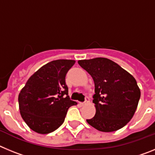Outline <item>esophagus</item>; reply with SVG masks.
I'll use <instances>...</instances> for the list:
<instances>
[{
    "instance_id": "obj_1",
    "label": "esophagus",
    "mask_w": 155,
    "mask_h": 155,
    "mask_svg": "<svg viewBox=\"0 0 155 155\" xmlns=\"http://www.w3.org/2000/svg\"><path fill=\"white\" fill-rule=\"evenodd\" d=\"M89 98H88V97H86L85 98V101H84V102H81V103H80L81 105H87V104H88V102H89Z\"/></svg>"
}]
</instances>
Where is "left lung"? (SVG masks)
<instances>
[{"instance_id":"left-lung-1","label":"left lung","mask_w":155,"mask_h":155,"mask_svg":"<svg viewBox=\"0 0 155 155\" xmlns=\"http://www.w3.org/2000/svg\"><path fill=\"white\" fill-rule=\"evenodd\" d=\"M94 82L93 102L96 113L87 124L102 132H113L127 125L134 116L140 91L134 77L109 59L78 61Z\"/></svg>"}]
</instances>
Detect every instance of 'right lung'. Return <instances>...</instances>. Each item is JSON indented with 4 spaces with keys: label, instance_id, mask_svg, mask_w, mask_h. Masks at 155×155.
<instances>
[{
    "label": "right lung",
    "instance_id": "obj_1",
    "mask_svg": "<svg viewBox=\"0 0 155 155\" xmlns=\"http://www.w3.org/2000/svg\"><path fill=\"white\" fill-rule=\"evenodd\" d=\"M75 64L57 60L42 66L31 75L18 95L20 113L30 129L41 134L56 130L76 102L70 99L66 74Z\"/></svg>",
    "mask_w": 155,
    "mask_h": 155
}]
</instances>
